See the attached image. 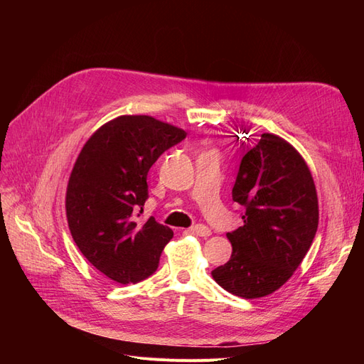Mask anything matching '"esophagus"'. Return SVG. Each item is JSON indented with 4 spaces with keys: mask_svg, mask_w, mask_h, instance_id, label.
Here are the masks:
<instances>
[{
    "mask_svg": "<svg viewBox=\"0 0 364 364\" xmlns=\"http://www.w3.org/2000/svg\"><path fill=\"white\" fill-rule=\"evenodd\" d=\"M191 230H193V234L199 235V237H209V235H211V229H209L205 225H196V226L191 228Z\"/></svg>",
    "mask_w": 364,
    "mask_h": 364,
    "instance_id": "1",
    "label": "esophagus"
}]
</instances>
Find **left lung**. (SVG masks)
I'll use <instances>...</instances> for the list:
<instances>
[{
    "instance_id": "left-lung-1",
    "label": "left lung",
    "mask_w": 364,
    "mask_h": 364,
    "mask_svg": "<svg viewBox=\"0 0 364 364\" xmlns=\"http://www.w3.org/2000/svg\"><path fill=\"white\" fill-rule=\"evenodd\" d=\"M232 200L243 206V226L226 234L232 255L211 274L220 287L245 299L267 296L291 278L314 240L313 176L287 141L262 134L240 162Z\"/></svg>"
}]
</instances>
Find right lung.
I'll list each match as a JSON object with an SVG mask.
<instances>
[{"label":"right lung","instance_id":"1","mask_svg":"<svg viewBox=\"0 0 364 364\" xmlns=\"http://www.w3.org/2000/svg\"><path fill=\"white\" fill-rule=\"evenodd\" d=\"M185 130L149 115H121L86 141L71 171L67 218L71 235L92 266L119 284L155 273L168 226L150 217L136 222L147 197V173Z\"/></svg>","mask_w":364,"mask_h":364}]
</instances>
